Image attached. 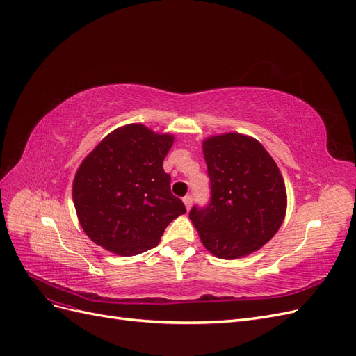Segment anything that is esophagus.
Masks as SVG:
<instances>
[{
    "label": "esophagus",
    "mask_w": 356,
    "mask_h": 356,
    "mask_svg": "<svg viewBox=\"0 0 356 356\" xmlns=\"http://www.w3.org/2000/svg\"><path fill=\"white\" fill-rule=\"evenodd\" d=\"M182 202H184V204H186V208H187V211L191 208V203H193V197L191 196H186L184 199H182Z\"/></svg>",
    "instance_id": "esophagus-1"
}]
</instances>
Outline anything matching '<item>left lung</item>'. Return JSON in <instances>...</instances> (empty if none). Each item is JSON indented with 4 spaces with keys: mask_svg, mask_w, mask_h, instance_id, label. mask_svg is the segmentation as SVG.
Returning a JSON list of instances; mask_svg holds the SVG:
<instances>
[{
    "mask_svg": "<svg viewBox=\"0 0 356 356\" xmlns=\"http://www.w3.org/2000/svg\"><path fill=\"white\" fill-rule=\"evenodd\" d=\"M211 200L190 220L207 250L222 260L245 257L270 241L286 211L284 178L272 156L251 136L224 134L203 141Z\"/></svg>",
    "mask_w": 356,
    "mask_h": 356,
    "instance_id": "1",
    "label": "left lung"
}]
</instances>
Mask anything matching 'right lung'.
Returning <instances> with one entry per match:
<instances>
[{
	"mask_svg": "<svg viewBox=\"0 0 356 356\" xmlns=\"http://www.w3.org/2000/svg\"><path fill=\"white\" fill-rule=\"evenodd\" d=\"M172 144V135L126 124L83 160L72 199L84 233L96 245L118 255L141 254L160 242L170 221L186 213L163 170Z\"/></svg>",
	"mask_w": 356,
	"mask_h": 356,
	"instance_id": "obj_1",
	"label": "right lung"
}]
</instances>
